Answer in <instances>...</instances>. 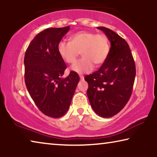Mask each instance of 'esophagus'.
I'll list each match as a JSON object with an SVG mask.
<instances>
[{"mask_svg": "<svg viewBox=\"0 0 157 157\" xmlns=\"http://www.w3.org/2000/svg\"><path fill=\"white\" fill-rule=\"evenodd\" d=\"M79 78H80L81 79H84V76L82 75H79Z\"/></svg>", "mask_w": 157, "mask_h": 157, "instance_id": "esophagus-1", "label": "esophagus"}]
</instances>
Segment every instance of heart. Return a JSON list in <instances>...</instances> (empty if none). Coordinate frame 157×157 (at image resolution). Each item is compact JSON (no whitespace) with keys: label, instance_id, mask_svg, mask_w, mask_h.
Wrapping results in <instances>:
<instances>
[{"label":"heart","instance_id":"obj_1","mask_svg":"<svg viewBox=\"0 0 157 157\" xmlns=\"http://www.w3.org/2000/svg\"><path fill=\"white\" fill-rule=\"evenodd\" d=\"M57 50L61 58L68 64L75 63L80 52L83 57L73 66L72 70L79 73H89L94 64L99 66L105 62L109 54L110 44L104 34L80 31L71 36L69 41H59Z\"/></svg>","mask_w":157,"mask_h":157}]
</instances>
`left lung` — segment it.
<instances>
[{
    "mask_svg": "<svg viewBox=\"0 0 157 157\" xmlns=\"http://www.w3.org/2000/svg\"><path fill=\"white\" fill-rule=\"evenodd\" d=\"M111 42L108 58L97 71L84 77L93 109L103 118H109L123 109L131 97L136 66L131 50L123 38L110 29L98 27Z\"/></svg>",
    "mask_w": 157,
    "mask_h": 157,
    "instance_id": "1",
    "label": "left lung"
}]
</instances>
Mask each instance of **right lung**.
<instances>
[{
    "mask_svg": "<svg viewBox=\"0 0 157 157\" xmlns=\"http://www.w3.org/2000/svg\"><path fill=\"white\" fill-rule=\"evenodd\" d=\"M69 29L67 26L40 32L25 53L26 87L39 109L51 118H59L67 112L79 81L74 71L62 78L66 65L58 53L57 46Z\"/></svg>",
    "mask_w": 157,
    "mask_h": 157,
    "instance_id": "obj_1",
    "label": "right lung"
}]
</instances>
